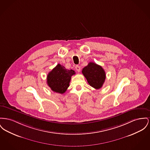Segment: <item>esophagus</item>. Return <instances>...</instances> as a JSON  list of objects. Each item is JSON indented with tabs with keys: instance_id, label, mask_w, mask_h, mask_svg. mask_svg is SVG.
<instances>
[{
	"instance_id": "obj_1",
	"label": "esophagus",
	"mask_w": 150,
	"mask_h": 150,
	"mask_svg": "<svg viewBox=\"0 0 150 150\" xmlns=\"http://www.w3.org/2000/svg\"><path fill=\"white\" fill-rule=\"evenodd\" d=\"M75 69H76V70H77V71H78V72L80 71V66H78V65L76 66H75Z\"/></svg>"
}]
</instances>
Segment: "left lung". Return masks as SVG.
Here are the masks:
<instances>
[{"mask_svg":"<svg viewBox=\"0 0 150 150\" xmlns=\"http://www.w3.org/2000/svg\"><path fill=\"white\" fill-rule=\"evenodd\" d=\"M82 74L88 84L96 89L101 88L106 78L105 72L101 66L93 62H89L82 70Z\"/></svg>","mask_w":150,"mask_h":150,"instance_id":"left-lung-1","label":"left lung"}]
</instances>
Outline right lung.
<instances>
[{"instance_id": "obj_1", "label": "right lung", "mask_w": 150, "mask_h": 150, "mask_svg": "<svg viewBox=\"0 0 150 150\" xmlns=\"http://www.w3.org/2000/svg\"><path fill=\"white\" fill-rule=\"evenodd\" d=\"M75 74V71L67 70L58 64L47 76V85L54 92L63 94L69 87L71 76Z\"/></svg>"}]
</instances>
